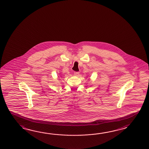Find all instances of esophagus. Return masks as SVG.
Here are the masks:
<instances>
[{
  "label": "esophagus",
  "instance_id": "esophagus-1",
  "mask_svg": "<svg viewBox=\"0 0 149 149\" xmlns=\"http://www.w3.org/2000/svg\"><path fill=\"white\" fill-rule=\"evenodd\" d=\"M74 74L76 76H79V72H76L75 71V72H74Z\"/></svg>",
  "mask_w": 149,
  "mask_h": 149
}]
</instances>
